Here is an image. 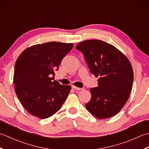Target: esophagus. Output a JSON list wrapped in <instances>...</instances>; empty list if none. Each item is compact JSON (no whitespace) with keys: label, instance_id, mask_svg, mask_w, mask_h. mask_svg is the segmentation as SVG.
I'll return each instance as SVG.
<instances>
[{"label":"esophagus","instance_id":"esophagus-1","mask_svg":"<svg viewBox=\"0 0 149 149\" xmlns=\"http://www.w3.org/2000/svg\"><path fill=\"white\" fill-rule=\"evenodd\" d=\"M72 87L73 89H74V90H83V88H78V87H76V86H72Z\"/></svg>","mask_w":149,"mask_h":149}]
</instances>
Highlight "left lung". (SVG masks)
Instances as JSON below:
<instances>
[{
    "label": "left lung",
    "mask_w": 149,
    "mask_h": 149,
    "mask_svg": "<svg viewBox=\"0 0 149 149\" xmlns=\"http://www.w3.org/2000/svg\"><path fill=\"white\" fill-rule=\"evenodd\" d=\"M76 49L83 52L91 74L99 77L98 87L90 88L87 110L99 119L116 115L129 99L134 74L131 62L115 46L99 40H85Z\"/></svg>",
    "instance_id": "1"
}]
</instances>
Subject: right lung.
Returning a JSON list of instances; mask_svg holds the SVG:
<instances>
[{
	"mask_svg": "<svg viewBox=\"0 0 149 149\" xmlns=\"http://www.w3.org/2000/svg\"><path fill=\"white\" fill-rule=\"evenodd\" d=\"M73 46V43L56 42L37 44L25 49L18 56L13 75L15 91L31 115L47 118L65 102L71 86L53 79L54 71Z\"/></svg>",
	"mask_w": 149,
	"mask_h": 149,
	"instance_id": "1",
	"label": "right lung"
}]
</instances>
